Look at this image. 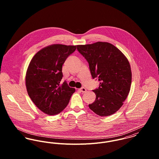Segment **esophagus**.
Instances as JSON below:
<instances>
[{"mask_svg":"<svg viewBox=\"0 0 159 159\" xmlns=\"http://www.w3.org/2000/svg\"><path fill=\"white\" fill-rule=\"evenodd\" d=\"M80 91L84 93V92H86L87 90H86V88H80Z\"/></svg>","mask_w":159,"mask_h":159,"instance_id":"1","label":"esophagus"}]
</instances>
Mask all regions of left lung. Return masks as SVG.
<instances>
[{"instance_id": "left-lung-1", "label": "left lung", "mask_w": 159, "mask_h": 159, "mask_svg": "<svg viewBox=\"0 0 159 159\" xmlns=\"http://www.w3.org/2000/svg\"><path fill=\"white\" fill-rule=\"evenodd\" d=\"M77 50L88 61L92 78L100 81L99 87L92 90L96 98L89 108L100 116L115 113L130 90L132 71L127 59L107 42L77 45Z\"/></svg>"}]
</instances>
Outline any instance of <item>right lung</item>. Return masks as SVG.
I'll use <instances>...</instances> for the list:
<instances>
[{"mask_svg":"<svg viewBox=\"0 0 159 159\" xmlns=\"http://www.w3.org/2000/svg\"><path fill=\"white\" fill-rule=\"evenodd\" d=\"M76 46L56 44L39 51L32 59L25 76L29 96L42 111L55 115L62 111L75 89L66 81L61 83L62 67Z\"/></svg>","mask_w":159,"mask_h":159,"instance_id":"right-lung-1","label":"right lung"}]
</instances>
